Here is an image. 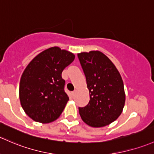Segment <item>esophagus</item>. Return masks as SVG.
<instances>
[{"instance_id":"34e87169","label":"esophagus","mask_w":154,"mask_h":154,"mask_svg":"<svg viewBox=\"0 0 154 154\" xmlns=\"http://www.w3.org/2000/svg\"><path fill=\"white\" fill-rule=\"evenodd\" d=\"M75 94H76V90H74V91H72V97H74V96H75Z\"/></svg>"}]
</instances>
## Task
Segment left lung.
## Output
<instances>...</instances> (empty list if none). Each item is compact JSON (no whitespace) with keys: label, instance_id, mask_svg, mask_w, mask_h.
I'll return each mask as SVG.
<instances>
[{"label":"left lung","instance_id":"8db88e82","mask_svg":"<svg viewBox=\"0 0 154 154\" xmlns=\"http://www.w3.org/2000/svg\"><path fill=\"white\" fill-rule=\"evenodd\" d=\"M86 78L90 100L79 108L82 121L91 127H104L115 121L125 102L124 84L111 60L100 51L77 54Z\"/></svg>","mask_w":154,"mask_h":154}]
</instances>
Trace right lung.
Here are the masks:
<instances>
[{"instance_id":"right-lung-1","label":"right lung","mask_w":154,"mask_h":154,"mask_svg":"<svg viewBox=\"0 0 154 154\" xmlns=\"http://www.w3.org/2000/svg\"><path fill=\"white\" fill-rule=\"evenodd\" d=\"M74 58L73 53L54 46L40 52L26 66L19 97L23 109L34 121L49 123L62 114L69 100L62 72Z\"/></svg>"}]
</instances>
